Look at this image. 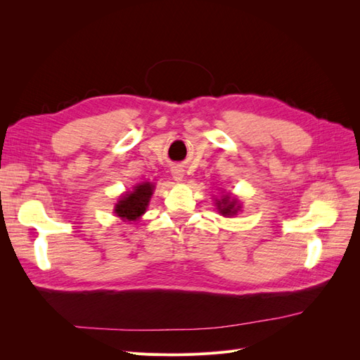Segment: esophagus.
Segmentation results:
<instances>
[{
  "label": "esophagus",
  "mask_w": 360,
  "mask_h": 360,
  "mask_svg": "<svg viewBox=\"0 0 360 360\" xmlns=\"http://www.w3.org/2000/svg\"><path fill=\"white\" fill-rule=\"evenodd\" d=\"M171 172H172V179L176 180V181H181L183 180V169L181 168H179V167H174L172 169H171Z\"/></svg>",
  "instance_id": "esophagus-1"
}]
</instances>
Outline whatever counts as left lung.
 Returning a JSON list of instances; mask_svg holds the SVG:
<instances>
[{
    "label": "left lung",
    "instance_id": "1",
    "mask_svg": "<svg viewBox=\"0 0 360 360\" xmlns=\"http://www.w3.org/2000/svg\"><path fill=\"white\" fill-rule=\"evenodd\" d=\"M216 207L217 212H219L222 216H234L237 212L242 209V205L238 204V200L234 197H230V195H224L222 200H216Z\"/></svg>",
    "mask_w": 360,
    "mask_h": 360
}]
</instances>
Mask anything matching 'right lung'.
I'll return each instance as SVG.
<instances>
[{"mask_svg":"<svg viewBox=\"0 0 360 360\" xmlns=\"http://www.w3.org/2000/svg\"><path fill=\"white\" fill-rule=\"evenodd\" d=\"M155 184L146 181L139 183L132 192L124 193L115 204V214L123 221H138L146 213L151 195H153Z\"/></svg>","mask_w":360,"mask_h":360,"instance_id":"add662e5","label":"right lung"}]
</instances>
